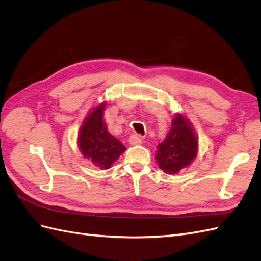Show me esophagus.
Returning <instances> with one entry per match:
<instances>
[{
  "label": "esophagus",
  "mask_w": 261,
  "mask_h": 261,
  "mask_svg": "<svg viewBox=\"0 0 261 261\" xmlns=\"http://www.w3.org/2000/svg\"><path fill=\"white\" fill-rule=\"evenodd\" d=\"M129 144L132 146L141 145V144H143V139H141V137L139 135H132L129 137Z\"/></svg>",
  "instance_id": "obj_1"
}]
</instances>
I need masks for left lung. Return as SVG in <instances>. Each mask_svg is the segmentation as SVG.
I'll return each instance as SVG.
<instances>
[{
	"label": "left lung",
	"mask_w": 261,
	"mask_h": 261,
	"mask_svg": "<svg viewBox=\"0 0 261 261\" xmlns=\"http://www.w3.org/2000/svg\"><path fill=\"white\" fill-rule=\"evenodd\" d=\"M198 146L193 124L185 114L177 112L173 117L167 138L156 147V163L167 174H178L196 159Z\"/></svg>",
	"instance_id": "1"
}]
</instances>
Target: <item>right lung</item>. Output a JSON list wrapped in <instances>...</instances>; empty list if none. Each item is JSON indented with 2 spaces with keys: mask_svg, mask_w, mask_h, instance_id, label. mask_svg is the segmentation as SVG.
I'll use <instances>...</instances> for the list:
<instances>
[{
  "mask_svg": "<svg viewBox=\"0 0 261 261\" xmlns=\"http://www.w3.org/2000/svg\"><path fill=\"white\" fill-rule=\"evenodd\" d=\"M108 102L93 107L80 128L77 145L85 159L100 170H108L125 151L126 147L108 130L103 121Z\"/></svg>",
  "mask_w": 261,
  "mask_h": 261,
  "instance_id": "right-lung-1",
  "label": "right lung"
}]
</instances>
